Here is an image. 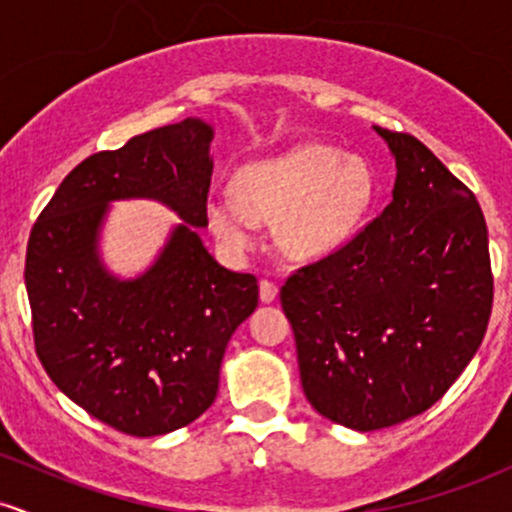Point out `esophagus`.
I'll list each match as a JSON object with an SVG mask.
<instances>
[{
	"mask_svg": "<svg viewBox=\"0 0 512 512\" xmlns=\"http://www.w3.org/2000/svg\"><path fill=\"white\" fill-rule=\"evenodd\" d=\"M276 293H279V289H276L274 281H269V279L260 281V301L262 303H272L276 298Z\"/></svg>",
	"mask_w": 512,
	"mask_h": 512,
	"instance_id": "esophagus-1",
	"label": "esophagus"
}]
</instances>
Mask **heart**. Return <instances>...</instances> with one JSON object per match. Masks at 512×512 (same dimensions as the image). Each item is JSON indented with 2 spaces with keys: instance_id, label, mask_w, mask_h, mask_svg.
<instances>
[{
  "instance_id": "b5f03b06",
  "label": "heart",
  "mask_w": 512,
  "mask_h": 512,
  "mask_svg": "<svg viewBox=\"0 0 512 512\" xmlns=\"http://www.w3.org/2000/svg\"><path fill=\"white\" fill-rule=\"evenodd\" d=\"M236 185L238 195L214 190L207 197L216 236L231 250H245L255 243L257 221L279 219V245L298 260L337 250L354 233L373 195L368 168L322 144L245 166Z\"/></svg>"
}]
</instances>
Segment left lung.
<instances>
[{"instance_id":"8db88e82","label":"left lung","mask_w":512,"mask_h":512,"mask_svg":"<svg viewBox=\"0 0 512 512\" xmlns=\"http://www.w3.org/2000/svg\"><path fill=\"white\" fill-rule=\"evenodd\" d=\"M375 132L397 163L392 202L342 248L296 269L279 293L305 397L354 431L433 407L477 354L493 305L474 192L416 137Z\"/></svg>"}]
</instances>
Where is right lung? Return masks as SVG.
<instances>
[{
    "label": "right lung",
    "instance_id": "add662e5",
    "mask_svg": "<svg viewBox=\"0 0 512 512\" xmlns=\"http://www.w3.org/2000/svg\"><path fill=\"white\" fill-rule=\"evenodd\" d=\"M211 139L207 122L187 117L88 156L28 238L35 354L64 395L127 436L202 416L228 339L257 308L255 276L221 267L197 233L209 223ZM132 196L158 198L183 223L142 277L120 282L97 260V233L107 204Z\"/></svg>",
    "mask_w": 512,
    "mask_h": 512
}]
</instances>
